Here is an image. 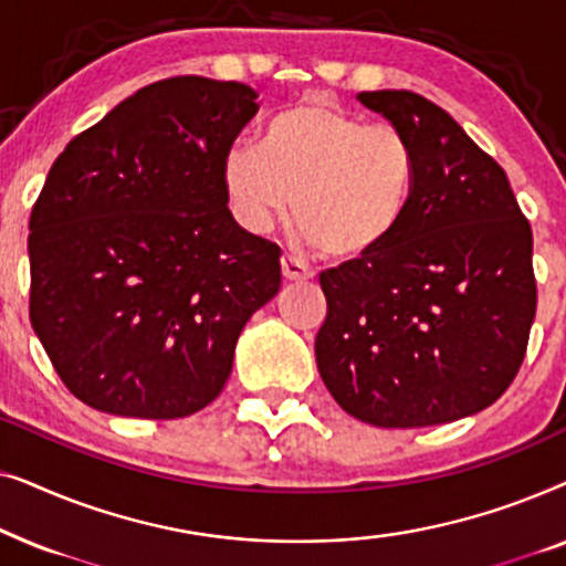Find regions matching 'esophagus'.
<instances>
[{"label":"esophagus","mask_w":566,"mask_h":566,"mask_svg":"<svg viewBox=\"0 0 566 566\" xmlns=\"http://www.w3.org/2000/svg\"><path fill=\"white\" fill-rule=\"evenodd\" d=\"M281 270H283L285 281H312L314 277V270L308 268L304 260L293 258V254H283Z\"/></svg>","instance_id":"1"}]
</instances>
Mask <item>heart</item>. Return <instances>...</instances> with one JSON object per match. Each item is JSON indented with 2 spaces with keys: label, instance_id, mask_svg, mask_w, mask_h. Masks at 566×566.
<instances>
[{
  "label": "heart",
  "instance_id": "obj_1",
  "mask_svg": "<svg viewBox=\"0 0 566 566\" xmlns=\"http://www.w3.org/2000/svg\"><path fill=\"white\" fill-rule=\"evenodd\" d=\"M417 175L405 130L370 126L322 97L277 113L262 146L234 142L221 157L239 227L260 234L291 206L298 234L335 260L366 258L389 242L412 206Z\"/></svg>",
  "mask_w": 566,
  "mask_h": 566
}]
</instances>
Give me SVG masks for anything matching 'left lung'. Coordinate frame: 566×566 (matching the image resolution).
Listing matches in <instances>:
<instances>
[{
  "mask_svg": "<svg viewBox=\"0 0 566 566\" xmlns=\"http://www.w3.org/2000/svg\"><path fill=\"white\" fill-rule=\"evenodd\" d=\"M417 151L412 206L389 242L319 275L316 368L347 415L428 428L482 412L521 368L536 316L531 223L505 169L407 90L360 92Z\"/></svg>",
  "mask_w": 566,
  "mask_h": 566,
  "instance_id": "1",
  "label": "left lung"
}]
</instances>
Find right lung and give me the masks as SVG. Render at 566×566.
<instances>
[{
  "mask_svg": "<svg viewBox=\"0 0 566 566\" xmlns=\"http://www.w3.org/2000/svg\"><path fill=\"white\" fill-rule=\"evenodd\" d=\"M254 99L242 82H154L53 161L30 213V324L92 409L175 420L211 405L281 289V247L239 227L221 185Z\"/></svg>",
  "mask_w": 566,
  "mask_h": 566,
  "instance_id": "1",
  "label": "right lung"
}]
</instances>
